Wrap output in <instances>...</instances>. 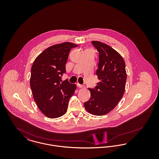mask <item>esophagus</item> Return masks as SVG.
Here are the masks:
<instances>
[{"label":"esophagus","mask_w":159,"mask_h":159,"mask_svg":"<svg viewBox=\"0 0 159 159\" xmlns=\"http://www.w3.org/2000/svg\"><path fill=\"white\" fill-rule=\"evenodd\" d=\"M77 86L79 88H82L84 87L82 84H79V83H77Z\"/></svg>","instance_id":"1"}]
</instances>
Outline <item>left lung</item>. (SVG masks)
Instances as JSON below:
<instances>
[{"label":"left lung","mask_w":159,"mask_h":159,"mask_svg":"<svg viewBox=\"0 0 159 159\" xmlns=\"http://www.w3.org/2000/svg\"><path fill=\"white\" fill-rule=\"evenodd\" d=\"M99 52L98 68L96 75L100 82L88 88L91 98L84 103L86 111L103 116L113 110L123 96L126 80L125 62L111 47L99 41H92Z\"/></svg>","instance_id":"1"}]
</instances>
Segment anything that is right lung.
I'll list each match as a JSON object with an SVG mask.
<instances>
[{
  "mask_svg": "<svg viewBox=\"0 0 159 159\" xmlns=\"http://www.w3.org/2000/svg\"><path fill=\"white\" fill-rule=\"evenodd\" d=\"M78 45L70 42L51 46L40 53L31 69L30 87L39 110L46 117L55 119L67 112L68 101L76 86L61 76L66 73V64L71 48Z\"/></svg>",
  "mask_w": 159,
  "mask_h": 159,
  "instance_id": "right-lung-1",
  "label": "right lung"
}]
</instances>
